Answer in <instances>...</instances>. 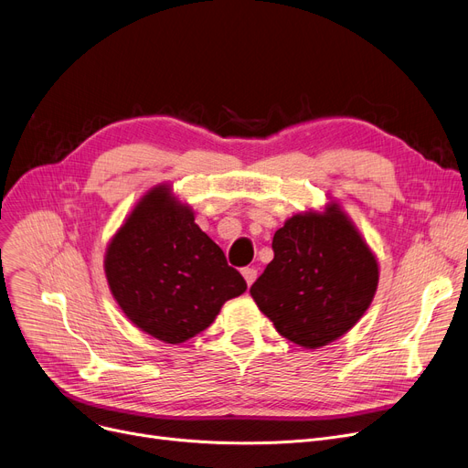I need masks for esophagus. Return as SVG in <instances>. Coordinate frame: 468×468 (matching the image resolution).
<instances>
[{
  "label": "esophagus",
  "instance_id": "34e87169",
  "mask_svg": "<svg viewBox=\"0 0 468 468\" xmlns=\"http://www.w3.org/2000/svg\"><path fill=\"white\" fill-rule=\"evenodd\" d=\"M241 274H244V278H246L248 286H251V284L255 282V278H257V271H255V269H251V267H246L244 271H241Z\"/></svg>",
  "mask_w": 468,
  "mask_h": 468
}]
</instances>
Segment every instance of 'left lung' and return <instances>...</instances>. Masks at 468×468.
<instances>
[{
  "label": "left lung",
  "mask_w": 468,
  "mask_h": 468,
  "mask_svg": "<svg viewBox=\"0 0 468 468\" xmlns=\"http://www.w3.org/2000/svg\"><path fill=\"white\" fill-rule=\"evenodd\" d=\"M272 251L250 293L299 347L319 349L342 338L375 299L378 259L340 203L292 215L274 232Z\"/></svg>",
  "instance_id": "1"
}]
</instances>
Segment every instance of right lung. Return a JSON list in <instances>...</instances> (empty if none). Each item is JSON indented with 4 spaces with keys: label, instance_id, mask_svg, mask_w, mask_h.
Instances as JSON below:
<instances>
[{
    "label": "right lung",
    "instance_id": "1",
    "mask_svg": "<svg viewBox=\"0 0 468 468\" xmlns=\"http://www.w3.org/2000/svg\"><path fill=\"white\" fill-rule=\"evenodd\" d=\"M103 272L126 319L173 346L207 328L248 288L169 182L149 188L126 215L107 244Z\"/></svg>",
    "mask_w": 468,
    "mask_h": 468
}]
</instances>
